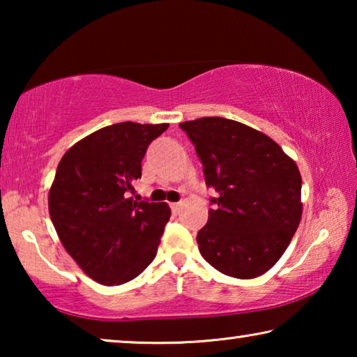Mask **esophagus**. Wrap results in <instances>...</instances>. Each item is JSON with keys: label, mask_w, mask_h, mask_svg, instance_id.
<instances>
[{"label": "esophagus", "mask_w": 357, "mask_h": 357, "mask_svg": "<svg viewBox=\"0 0 357 357\" xmlns=\"http://www.w3.org/2000/svg\"><path fill=\"white\" fill-rule=\"evenodd\" d=\"M181 206H183V203H181V202L179 203H172V211L174 214H178L181 211Z\"/></svg>", "instance_id": "1"}]
</instances>
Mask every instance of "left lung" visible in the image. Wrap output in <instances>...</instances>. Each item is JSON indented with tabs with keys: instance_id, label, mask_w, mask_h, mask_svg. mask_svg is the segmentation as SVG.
Wrapping results in <instances>:
<instances>
[{
	"instance_id": "left-lung-1",
	"label": "left lung",
	"mask_w": 357,
	"mask_h": 357,
	"mask_svg": "<svg viewBox=\"0 0 357 357\" xmlns=\"http://www.w3.org/2000/svg\"><path fill=\"white\" fill-rule=\"evenodd\" d=\"M219 197L197 234L202 257L219 273L255 279L291 243L302 215L301 173L273 138L238 121L206 116L181 123Z\"/></svg>"
}]
</instances>
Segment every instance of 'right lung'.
Segmentation results:
<instances>
[{
	"mask_svg": "<svg viewBox=\"0 0 357 357\" xmlns=\"http://www.w3.org/2000/svg\"><path fill=\"white\" fill-rule=\"evenodd\" d=\"M168 124L132 121L77 142L59 160L48 213L64 249L102 285H123L153 261L172 211L130 197L149 143Z\"/></svg>",
	"mask_w": 357,
	"mask_h": 357,
	"instance_id": "obj_1",
	"label": "right lung"
}]
</instances>
